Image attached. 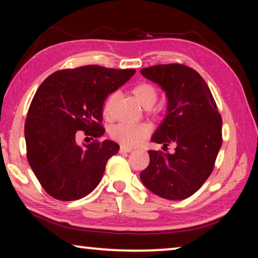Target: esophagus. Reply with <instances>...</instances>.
Instances as JSON below:
<instances>
[{
	"label": "esophagus",
	"mask_w": 258,
	"mask_h": 258,
	"mask_svg": "<svg viewBox=\"0 0 258 258\" xmlns=\"http://www.w3.org/2000/svg\"><path fill=\"white\" fill-rule=\"evenodd\" d=\"M132 151H133V148L124 147V146H121V148H119V153H121V154H124V153H132Z\"/></svg>",
	"instance_id": "esophagus-1"
}]
</instances>
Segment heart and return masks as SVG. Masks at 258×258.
Listing matches in <instances>:
<instances>
[{"mask_svg":"<svg viewBox=\"0 0 258 258\" xmlns=\"http://www.w3.org/2000/svg\"><path fill=\"white\" fill-rule=\"evenodd\" d=\"M133 94L137 102L144 108H150L155 104L157 100V90L150 83H140L134 87ZM115 94L109 95L104 103V115H109L111 109V104L114 102ZM150 134V126L144 123H118L114 125L110 130V135L116 142L123 146L135 147L142 142Z\"/></svg>","mask_w":258,"mask_h":258,"instance_id":"heart-1","label":"heart"}]
</instances>
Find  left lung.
<instances>
[{"mask_svg": "<svg viewBox=\"0 0 258 258\" xmlns=\"http://www.w3.org/2000/svg\"><path fill=\"white\" fill-rule=\"evenodd\" d=\"M167 97V111L151 136L155 143L175 153L149 150V165L140 178L146 188L165 200L188 199L213 172L222 146V118L206 81L183 64H160L141 69Z\"/></svg>", "mask_w": 258, "mask_h": 258, "instance_id": "1", "label": "left lung"}]
</instances>
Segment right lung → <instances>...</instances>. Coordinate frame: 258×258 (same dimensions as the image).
<instances>
[{
	"label": "right lung",
	"mask_w": 258,
	"mask_h": 258,
	"mask_svg": "<svg viewBox=\"0 0 258 258\" xmlns=\"http://www.w3.org/2000/svg\"><path fill=\"white\" fill-rule=\"evenodd\" d=\"M135 73L86 66L56 72L38 87L24 125L27 158L54 199L80 200L100 183L105 164L119 146L110 140L80 144L77 132L95 139L103 135L104 100Z\"/></svg>",
	"instance_id": "right-lung-1"
}]
</instances>
